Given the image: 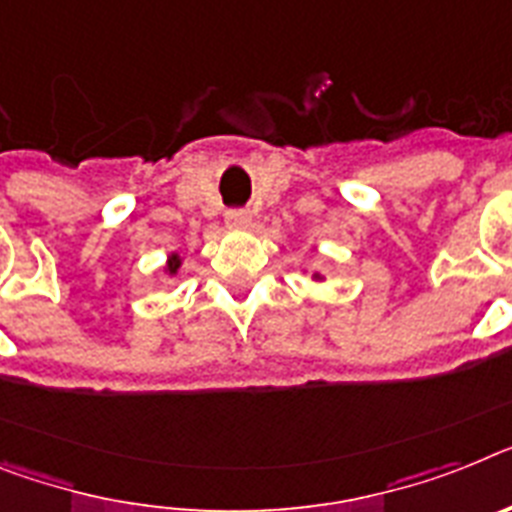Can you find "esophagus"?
Returning a JSON list of instances; mask_svg holds the SVG:
<instances>
[{
	"mask_svg": "<svg viewBox=\"0 0 512 512\" xmlns=\"http://www.w3.org/2000/svg\"><path fill=\"white\" fill-rule=\"evenodd\" d=\"M226 226H229V229H249V226H252V213H249V210H229Z\"/></svg>",
	"mask_w": 512,
	"mask_h": 512,
	"instance_id": "esophagus-1",
	"label": "esophagus"
}]
</instances>
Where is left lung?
<instances>
[{
  "instance_id": "left-lung-1",
  "label": "left lung",
  "mask_w": 512,
  "mask_h": 512,
  "mask_svg": "<svg viewBox=\"0 0 512 512\" xmlns=\"http://www.w3.org/2000/svg\"><path fill=\"white\" fill-rule=\"evenodd\" d=\"M304 273H307V270H304ZM312 281L322 283V281H325V276H322V273H312Z\"/></svg>"
}]
</instances>
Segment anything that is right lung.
Returning <instances> with one entry per match:
<instances>
[{"mask_svg": "<svg viewBox=\"0 0 512 512\" xmlns=\"http://www.w3.org/2000/svg\"><path fill=\"white\" fill-rule=\"evenodd\" d=\"M182 263H184V257L179 255V252H171V255L166 257V265H163V273H166V276H169V278H174L176 273H179V268H182Z\"/></svg>", "mask_w": 512, "mask_h": 512, "instance_id": "add662e5", "label": "right lung"}]
</instances>
